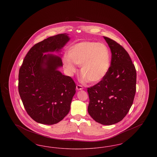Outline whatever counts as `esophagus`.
<instances>
[{"instance_id":"1","label":"esophagus","mask_w":157,"mask_h":157,"mask_svg":"<svg viewBox=\"0 0 157 157\" xmlns=\"http://www.w3.org/2000/svg\"><path fill=\"white\" fill-rule=\"evenodd\" d=\"M76 90H83V86L81 85H77L76 86Z\"/></svg>"}]
</instances>
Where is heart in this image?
<instances>
[{
  "instance_id": "obj_1",
  "label": "heart",
  "mask_w": 157,
  "mask_h": 157,
  "mask_svg": "<svg viewBox=\"0 0 157 157\" xmlns=\"http://www.w3.org/2000/svg\"><path fill=\"white\" fill-rule=\"evenodd\" d=\"M62 62L69 74L76 71L74 64L81 66L83 79L96 83L103 80L109 70L111 53L102 43L84 41L70 47Z\"/></svg>"
}]
</instances>
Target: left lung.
I'll return each instance as SVG.
<instances>
[{
  "mask_svg": "<svg viewBox=\"0 0 157 157\" xmlns=\"http://www.w3.org/2000/svg\"><path fill=\"white\" fill-rule=\"evenodd\" d=\"M104 38L111 51V64L104 79L88 88V111L96 122L111 125L123 120L133 104L136 72L125 49L111 39Z\"/></svg>",
  "mask_w": 157,
  "mask_h": 157,
  "instance_id": "left-lung-1",
  "label": "left lung"
}]
</instances>
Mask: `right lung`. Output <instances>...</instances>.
Returning a JSON list of instances; mask_svg holds the SVG:
<instances>
[{
  "label": "right lung",
  "mask_w": 157,
  "mask_h": 157,
  "mask_svg": "<svg viewBox=\"0 0 157 157\" xmlns=\"http://www.w3.org/2000/svg\"><path fill=\"white\" fill-rule=\"evenodd\" d=\"M69 40L68 34L62 33L37 43L26 54L19 69L20 97L27 113L38 123L57 124L70 111L76 85L70 76L59 71L62 67L60 53ZM54 52L59 56L48 53Z\"/></svg>",
  "instance_id": "obj_1"
}]
</instances>
